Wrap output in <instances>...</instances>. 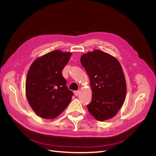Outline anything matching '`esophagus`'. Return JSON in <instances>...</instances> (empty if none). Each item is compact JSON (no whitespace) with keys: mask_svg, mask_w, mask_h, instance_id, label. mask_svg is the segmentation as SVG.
I'll list each match as a JSON object with an SVG mask.
<instances>
[{"mask_svg":"<svg viewBox=\"0 0 156 156\" xmlns=\"http://www.w3.org/2000/svg\"><path fill=\"white\" fill-rule=\"evenodd\" d=\"M79 94H80V92L79 91H75L74 92V94L76 96H78L79 95Z\"/></svg>","mask_w":156,"mask_h":156,"instance_id":"obj_1","label":"esophagus"}]
</instances>
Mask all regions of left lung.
<instances>
[{
    "instance_id": "8db88e82",
    "label": "left lung",
    "mask_w": 156,
    "mask_h": 156,
    "mask_svg": "<svg viewBox=\"0 0 156 156\" xmlns=\"http://www.w3.org/2000/svg\"><path fill=\"white\" fill-rule=\"evenodd\" d=\"M81 62L90 78L92 101L87 105L99 121L114 117L124 101L126 83L123 69L115 57L95 49L81 56Z\"/></svg>"
}]
</instances>
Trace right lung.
Listing matches in <instances>:
<instances>
[{
  "instance_id": "right-lung-1",
  "label": "right lung",
  "mask_w": 156,
  "mask_h": 156,
  "mask_svg": "<svg viewBox=\"0 0 156 156\" xmlns=\"http://www.w3.org/2000/svg\"><path fill=\"white\" fill-rule=\"evenodd\" d=\"M72 56L55 50L37 58L27 75L25 92L30 106L39 116L53 119L72 100L73 93L66 87L62 71Z\"/></svg>"
}]
</instances>
